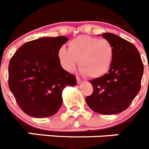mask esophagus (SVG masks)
<instances>
[{
  "mask_svg": "<svg viewBox=\"0 0 149 149\" xmlns=\"http://www.w3.org/2000/svg\"><path fill=\"white\" fill-rule=\"evenodd\" d=\"M76 79H77V84H81V83H82L83 81L79 77H76Z\"/></svg>",
  "mask_w": 149,
  "mask_h": 149,
  "instance_id": "obj_1",
  "label": "esophagus"
}]
</instances>
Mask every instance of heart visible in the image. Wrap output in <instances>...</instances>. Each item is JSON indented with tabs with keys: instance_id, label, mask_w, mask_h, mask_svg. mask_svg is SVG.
Here are the masks:
<instances>
[{
	"instance_id": "obj_1",
	"label": "heart",
	"mask_w": 149,
	"mask_h": 149,
	"mask_svg": "<svg viewBox=\"0 0 149 149\" xmlns=\"http://www.w3.org/2000/svg\"><path fill=\"white\" fill-rule=\"evenodd\" d=\"M114 49L107 39L81 36L68 43V50L61 47L58 59L67 72H72L78 63L80 72L89 77H99L107 72L113 60Z\"/></svg>"
}]
</instances>
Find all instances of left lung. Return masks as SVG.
I'll return each mask as SVG.
<instances>
[{
  "mask_svg": "<svg viewBox=\"0 0 149 149\" xmlns=\"http://www.w3.org/2000/svg\"><path fill=\"white\" fill-rule=\"evenodd\" d=\"M102 37L113 47V60L107 73L89 81L93 93L86 102L95 113L113 115L126 110L139 93L144 68L132 43L111 33Z\"/></svg>",
  "mask_w": 149,
  "mask_h": 149,
  "instance_id": "left-lung-1",
  "label": "left lung"
}]
</instances>
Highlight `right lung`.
<instances>
[{"mask_svg": "<svg viewBox=\"0 0 149 149\" xmlns=\"http://www.w3.org/2000/svg\"><path fill=\"white\" fill-rule=\"evenodd\" d=\"M65 36L42 37L24 44L9 64V87L17 104L35 118L54 115L63 104L62 93L77 84L75 76L62 68L58 51Z\"/></svg>", "mask_w": 149, "mask_h": 149, "instance_id": "right-lung-1", "label": "right lung"}]
</instances>
